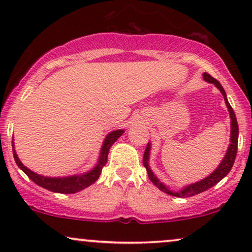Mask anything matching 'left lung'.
I'll use <instances>...</instances> for the list:
<instances>
[{"instance_id": "8db88e82", "label": "left lung", "mask_w": 252, "mask_h": 252, "mask_svg": "<svg viewBox=\"0 0 252 252\" xmlns=\"http://www.w3.org/2000/svg\"><path fill=\"white\" fill-rule=\"evenodd\" d=\"M203 79L209 84H213L217 88L219 89L220 93H221L223 96V99H225L226 106L228 109L229 112V118H230V136H229V146L228 149H227L225 156H223L222 160L220 161V164L217 166V168L212 173H210L208 177H205L202 180L192 182V184L186 185L184 187L178 189V190H172L171 188H168L166 185L163 184L159 179L156 177V174L154 173L153 170H151L149 161H150V151H151V143L148 142L146 151H144L143 155V165L144 167L147 168L148 177H149L150 181L156 186L158 189H160L161 191L166 192V194L171 196H175V197H190V196L197 195L199 192H203L208 190L209 188L213 187V186L218 184L220 180H222L223 178L226 177L227 174L229 173V171L232 170L234 161H235L236 153H237V141H239V125H237L236 116L234 113L232 106H230L228 99H227V95L225 89L222 88V86L220 85V82L216 79H213L211 75L208 73H203Z\"/></svg>"}]
</instances>
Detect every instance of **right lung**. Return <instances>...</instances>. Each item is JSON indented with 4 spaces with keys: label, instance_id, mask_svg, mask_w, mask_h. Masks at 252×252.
Segmentation results:
<instances>
[{
    "label": "right lung",
    "instance_id": "1",
    "mask_svg": "<svg viewBox=\"0 0 252 252\" xmlns=\"http://www.w3.org/2000/svg\"><path fill=\"white\" fill-rule=\"evenodd\" d=\"M125 132V129H116L110 132L108 135L105 136L104 141H103L101 150H99L98 159L96 161L95 166L87 172L79 174H72V175H65V177H44V175L37 174L35 172L31 171L29 167H26L22 161H20L18 155H17L15 150V142H13L12 137V151H13V158L15 161L20 170L25 173L33 182H35L37 186L42 187L48 190L54 192H60V194H74V192L81 191L82 189H86L89 186L97 181V179L101 175L102 168L105 166L106 160H108V155L110 148L112 144L118 140Z\"/></svg>",
    "mask_w": 252,
    "mask_h": 252
}]
</instances>
